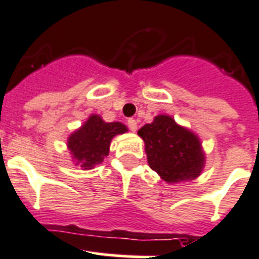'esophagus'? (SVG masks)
Segmentation results:
<instances>
[{
  "mask_svg": "<svg viewBox=\"0 0 259 259\" xmlns=\"http://www.w3.org/2000/svg\"><path fill=\"white\" fill-rule=\"evenodd\" d=\"M127 126H129V129L132 132H136L137 130V121L134 118H129L127 119Z\"/></svg>",
  "mask_w": 259,
  "mask_h": 259,
  "instance_id": "1",
  "label": "esophagus"
}]
</instances>
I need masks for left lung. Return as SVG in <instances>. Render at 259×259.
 I'll return each instance as SVG.
<instances>
[{
    "label": "left lung",
    "instance_id": "obj_1",
    "mask_svg": "<svg viewBox=\"0 0 259 259\" xmlns=\"http://www.w3.org/2000/svg\"><path fill=\"white\" fill-rule=\"evenodd\" d=\"M151 169L169 184L194 180L201 174L205 157L198 137L181 127L169 115H158L138 130Z\"/></svg>",
    "mask_w": 259,
    "mask_h": 259
}]
</instances>
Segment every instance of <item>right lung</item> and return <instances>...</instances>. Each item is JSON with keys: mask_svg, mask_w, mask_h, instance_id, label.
<instances>
[{"mask_svg": "<svg viewBox=\"0 0 259 259\" xmlns=\"http://www.w3.org/2000/svg\"><path fill=\"white\" fill-rule=\"evenodd\" d=\"M127 132L121 122H105L100 115H92L81 129L69 137L68 148L75 162L83 169H93L109 154L111 138Z\"/></svg>", "mask_w": 259, "mask_h": 259, "instance_id": "right-lung-1", "label": "right lung"}]
</instances>
